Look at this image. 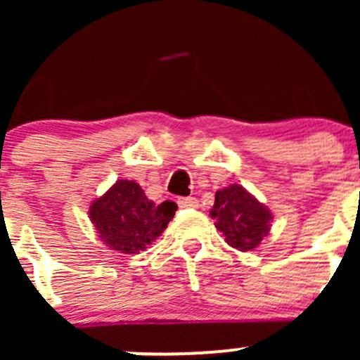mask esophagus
<instances>
[{"label":"esophagus","instance_id":"esophagus-1","mask_svg":"<svg viewBox=\"0 0 360 360\" xmlns=\"http://www.w3.org/2000/svg\"><path fill=\"white\" fill-rule=\"evenodd\" d=\"M177 205L183 207V209H193V207H198V200L193 197H183L177 200Z\"/></svg>","mask_w":360,"mask_h":360}]
</instances>
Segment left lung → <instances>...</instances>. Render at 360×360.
Here are the masks:
<instances>
[{
    "mask_svg": "<svg viewBox=\"0 0 360 360\" xmlns=\"http://www.w3.org/2000/svg\"><path fill=\"white\" fill-rule=\"evenodd\" d=\"M216 228L224 235L228 245L238 250H252L261 244L271 226L270 209L240 184H231L216 191L210 209Z\"/></svg>",
    "mask_w": 360,
    "mask_h": 360,
    "instance_id": "obj_1",
    "label": "left lung"
}]
</instances>
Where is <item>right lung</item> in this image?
<instances>
[{
  "label": "right lung",
  "mask_w": 360,
  "mask_h": 360,
  "mask_svg": "<svg viewBox=\"0 0 360 360\" xmlns=\"http://www.w3.org/2000/svg\"><path fill=\"white\" fill-rule=\"evenodd\" d=\"M176 210L174 202L148 200L136 181L118 179L103 197L92 202L89 216L108 248L137 254L163 233Z\"/></svg>",
  "instance_id": "1"
}]
</instances>
